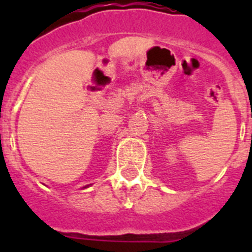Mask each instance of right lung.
<instances>
[{"instance_id":"obj_1","label":"right lung","mask_w":252,"mask_h":252,"mask_svg":"<svg viewBox=\"0 0 252 252\" xmlns=\"http://www.w3.org/2000/svg\"><path fill=\"white\" fill-rule=\"evenodd\" d=\"M84 188H86V187H84Z\"/></svg>"}]
</instances>
